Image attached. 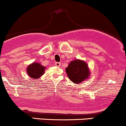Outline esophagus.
<instances>
[{
  "instance_id": "34e87169",
  "label": "esophagus",
  "mask_w": 126,
  "mask_h": 126,
  "mask_svg": "<svg viewBox=\"0 0 126 126\" xmlns=\"http://www.w3.org/2000/svg\"><path fill=\"white\" fill-rule=\"evenodd\" d=\"M55 65L57 66V67H60L61 66V63H58V62H56L55 63Z\"/></svg>"
}]
</instances>
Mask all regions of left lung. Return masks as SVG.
Listing matches in <instances>:
<instances>
[{
  "instance_id": "left-lung-1",
  "label": "left lung",
  "mask_w": 126,
  "mask_h": 126,
  "mask_svg": "<svg viewBox=\"0 0 126 126\" xmlns=\"http://www.w3.org/2000/svg\"><path fill=\"white\" fill-rule=\"evenodd\" d=\"M65 71L68 78L75 84H80L81 82L88 79L90 75L88 64L79 59L71 62Z\"/></svg>"
}]
</instances>
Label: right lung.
<instances>
[{
	"instance_id": "right-lung-1",
	"label": "right lung",
	"mask_w": 126,
	"mask_h": 126,
	"mask_svg": "<svg viewBox=\"0 0 126 126\" xmlns=\"http://www.w3.org/2000/svg\"><path fill=\"white\" fill-rule=\"evenodd\" d=\"M46 67L42 65L40 63H33L27 67L26 71L31 78L33 79H38L45 72Z\"/></svg>"
}]
</instances>
